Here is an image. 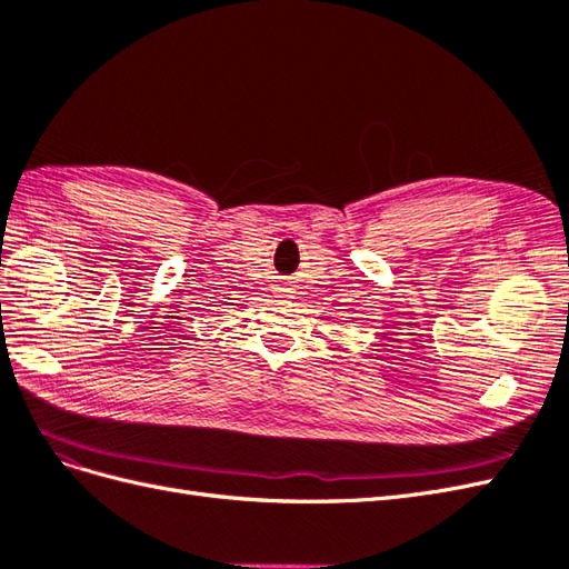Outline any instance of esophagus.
<instances>
[{
  "instance_id": "34e87169",
  "label": "esophagus",
  "mask_w": 569,
  "mask_h": 569,
  "mask_svg": "<svg viewBox=\"0 0 569 569\" xmlns=\"http://www.w3.org/2000/svg\"><path fill=\"white\" fill-rule=\"evenodd\" d=\"M280 291H282V295H289V291H291V284H287V282H282L280 287H278Z\"/></svg>"
}]
</instances>
